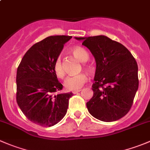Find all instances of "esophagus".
I'll return each instance as SVG.
<instances>
[{"instance_id":"esophagus-1","label":"esophagus","mask_w":150,"mask_h":150,"mask_svg":"<svg viewBox=\"0 0 150 150\" xmlns=\"http://www.w3.org/2000/svg\"><path fill=\"white\" fill-rule=\"evenodd\" d=\"M81 91V90H77V91H72V93H74V94H76V93H78V92Z\"/></svg>"}]
</instances>
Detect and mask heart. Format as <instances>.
Segmentation results:
<instances>
[{
	"instance_id": "1",
	"label": "heart",
	"mask_w": 150,
	"mask_h": 150,
	"mask_svg": "<svg viewBox=\"0 0 150 150\" xmlns=\"http://www.w3.org/2000/svg\"><path fill=\"white\" fill-rule=\"evenodd\" d=\"M72 55L81 62H86L89 58V55L87 51L81 47H75L71 50ZM86 67V65H84ZM54 71L55 75L58 78H63L64 75V69L62 64V60L60 57H58L55 60L54 64ZM88 81L87 75L85 73H80L74 76H69L64 81V86L67 91H77L79 90Z\"/></svg>"
}]
</instances>
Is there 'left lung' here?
<instances>
[{
	"label": "left lung",
	"mask_w": 150,
	"mask_h": 150,
	"mask_svg": "<svg viewBox=\"0 0 150 150\" xmlns=\"http://www.w3.org/2000/svg\"><path fill=\"white\" fill-rule=\"evenodd\" d=\"M83 40L95 58L93 97L86 103L89 113L104 122L119 120L129 112L138 90V65L121 43L104 35L75 38Z\"/></svg>",
	"instance_id": "left-lung-1"
}]
</instances>
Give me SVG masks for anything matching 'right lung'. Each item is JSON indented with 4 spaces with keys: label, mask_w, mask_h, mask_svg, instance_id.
Returning <instances> with one entry per match:
<instances>
[{
    "label": "right lung",
    "mask_w": 150,
    "mask_h": 150,
    "mask_svg": "<svg viewBox=\"0 0 150 150\" xmlns=\"http://www.w3.org/2000/svg\"><path fill=\"white\" fill-rule=\"evenodd\" d=\"M72 36L53 35L33 45L16 72V102L27 118L43 127L58 123L67 111L72 93H60L62 85L54 71L55 60Z\"/></svg>",
    "instance_id": "obj_1"
}]
</instances>
